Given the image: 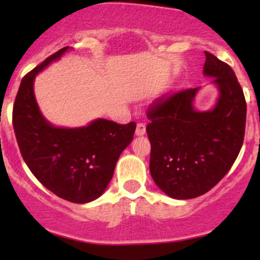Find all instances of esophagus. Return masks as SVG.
I'll return each mask as SVG.
<instances>
[{
	"mask_svg": "<svg viewBox=\"0 0 260 260\" xmlns=\"http://www.w3.org/2000/svg\"><path fill=\"white\" fill-rule=\"evenodd\" d=\"M145 132H147V127H145V123H143V122H139V123L137 124L136 134H137V136H144Z\"/></svg>",
	"mask_w": 260,
	"mask_h": 260,
	"instance_id": "obj_1",
	"label": "esophagus"
}]
</instances>
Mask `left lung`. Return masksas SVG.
I'll use <instances>...</instances> for the list:
<instances>
[{
	"label": "left lung",
	"mask_w": 260,
	"mask_h": 260,
	"mask_svg": "<svg viewBox=\"0 0 260 260\" xmlns=\"http://www.w3.org/2000/svg\"><path fill=\"white\" fill-rule=\"evenodd\" d=\"M204 74L220 91L211 111L198 112L193 100L199 88L159 98L149 106L150 174L156 186L175 199L203 196L219 183L242 148L247 104L228 63L205 51Z\"/></svg>",
	"instance_id": "obj_1"
}]
</instances>
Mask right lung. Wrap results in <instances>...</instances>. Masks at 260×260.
Segmentation results:
<instances>
[{
    "label": "right lung",
    "mask_w": 260,
    "mask_h": 260,
    "mask_svg": "<svg viewBox=\"0 0 260 260\" xmlns=\"http://www.w3.org/2000/svg\"><path fill=\"white\" fill-rule=\"evenodd\" d=\"M67 50H58L25 74L14 100L12 122L20 154L32 175L59 198L84 204L106 189L137 124L99 118L86 127L68 129L45 120L32 89L35 76Z\"/></svg>",
    "instance_id": "1"
}]
</instances>
